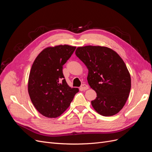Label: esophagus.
Masks as SVG:
<instances>
[{
	"label": "esophagus",
	"instance_id": "34e87169",
	"mask_svg": "<svg viewBox=\"0 0 152 152\" xmlns=\"http://www.w3.org/2000/svg\"><path fill=\"white\" fill-rule=\"evenodd\" d=\"M80 89H82V90H87V89H89V86L86 85V84H83L81 86Z\"/></svg>",
	"mask_w": 152,
	"mask_h": 152
}]
</instances>
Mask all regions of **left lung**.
<instances>
[{"label": "left lung", "mask_w": 152, "mask_h": 152, "mask_svg": "<svg viewBox=\"0 0 152 152\" xmlns=\"http://www.w3.org/2000/svg\"><path fill=\"white\" fill-rule=\"evenodd\" d=\"M75 54L88 68L87 81L97 94L91 102L94 109L103 116L118 113L131 87L130 73L122 59L113 50L102 46L79 47Z\"/></svg>", "instance_id": "1"}]
</instances>
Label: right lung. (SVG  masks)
I'll use <instances>...</instances> for the list:
<instances>
[{
    "label": "right lung",
    "instance_id": "obj_1",
    "mask_svg": "<svg viewBox=\"0 0 152 152\" xmlns=\"http://www.w3.org/2000/svg\"><path fill=\"white\" fill-rule=\"evenodd\" d=\"M76 47L59 45L41 52L32 65L28 91L37 111L48 118H56L69 107L78 88H71L63 73V66Z\"/></svg>",
    "mask_w": 152,
    "mask_h": 152
}]
</instances>
